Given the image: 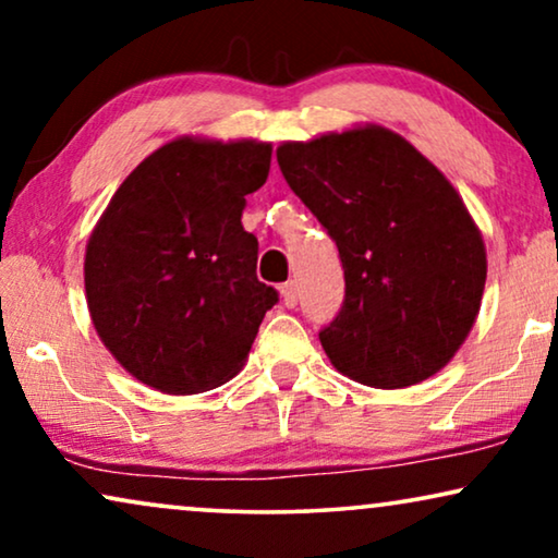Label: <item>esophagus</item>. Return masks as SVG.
Instances as JSON below:
<instances>
[{"label":"esophagus","instance_id":"esophagus-1","mask_svg":"<svg viewBox=\"0 0 558 558\" xmlns=\"http://www.w3.org/2000/svg\"><path fill=\"white\" fill-rule=\"evenodd\" d=\"M281 302H284V307H296V302H300V287H296V281H287V284H281Z\"/></svg>","mask_w":558,"mask_h":558}]
</instances>
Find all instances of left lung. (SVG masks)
I'll return each instance as SVG.
<instances>
[{
    "label": "left lung",
    "instance_id": "obj_1",
    "mask_svg": "<svg viewBox=\"0 0 558 558\" xmlns=\"http://www.w3.org/2000/svg\"><path fill=\"white\" fill-rule=\"evenodd\" d=\"M277 159L345 269V302L319 332L335 368L373 388L445 368L475 325L487 277L483 233L452 182L378 124L281 142Z\"/></svg>",
    "mask_w": 558,
    "mask_h": 558
}]
</instances>
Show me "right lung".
<instances>
[{"label": "right lung", "mask_w": 558, "mask_h": 558, "mask_svg": "<svg viewBox=\"0 0 558 558\" xmlns=\"http://www.w3.org/2000/svg\"><path fill=\"white\" fill-rule=\"evenodd\" d=\"M271 144L178 136L121 182L86 246L98 338L162 393L210 391L246 363L279 294L256 279L246 195L269 178Z\"/></svg>", "instance_id": "right-lung-1"}]
</instances>
